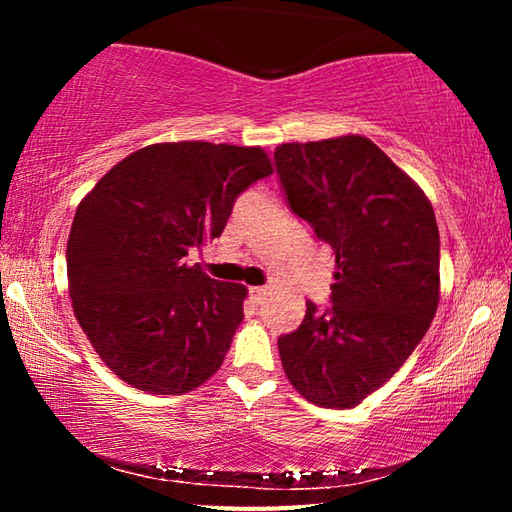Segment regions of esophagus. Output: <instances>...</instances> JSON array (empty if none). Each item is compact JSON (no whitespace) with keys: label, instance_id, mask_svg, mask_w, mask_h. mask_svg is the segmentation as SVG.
I'll list each match as a JSON object with an SVG mask.
<instances>
[{"label":"esophagus","instance_id":"esophagus-1","mask_svg":"<svg viewBox=\"0 0 512 512\" xmlns=\"http://www.w3.org/2000/svg\"><path fill=\"white\" fill-rule=\"evenodd\" d=\"M264 296H266V287H250V298L255 302H259Z\"/></svg>","mask_w":512,"mask_h":512}]
</instances>
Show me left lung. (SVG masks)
I'll return each mask as SVG.
<instances>
[{"label": "left lung", "mask_w": 512, "mask_h": 512, "mask_svg": "<svg viewBox=\"0 0 512 512\" xmlns=\"http://www.w3.org/2000/svg\"><path fill=\"white\" fill-rule=\"evenodd\" d=\"M293 214L334 250L332 307L277 339L293 388L352 409L384 386L427 334L440 298V237L422 189L372 144L343 135L273 153Z\"/></svg>", "instance_id": "1"}]
</instances>
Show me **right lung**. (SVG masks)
<instances>
[{
    "instance_id": "right-lung-1",
    "label": "right lung",
    "mask_w": 512,
    "mask_h": 512,
    "mask_svg": "<svg viewBox=\"0 0 512 512\" xmlns=\"http://www.w3.org/2000/svg\"><path fill=\"white\" fill-rule=\"evenodd\" d=\"M273 173L259 146L151 144L117 162L76 207L67 239L74 316L119 379L189 393L221 368L248 289L187 266L237 196Z\"/></svg>"
}]
</instances>
